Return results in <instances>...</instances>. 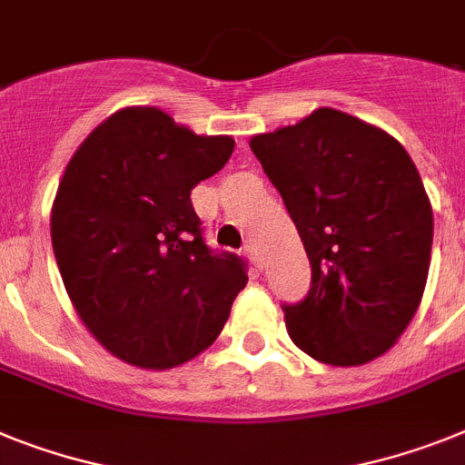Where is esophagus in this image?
Here are the masks:
<instances>
[{
	"label": "esophagus",
	"mask_w": 465,
	"mask_h": 465,
	"mask_svg": "<svg viewBox=\"0 0 465 465\" xmlns=\"http://www.w3.org/2000/svg\"><path fill=\"white\" fill-rule=\"evenodd\" d=\"M243 255L248 257V260H251V262L255 264L257 269L262 267V260H260V252H257L255 245H245V248H243Z\"/></svg>",
	"instance_id": "esophagus-1"
}]
</instances>
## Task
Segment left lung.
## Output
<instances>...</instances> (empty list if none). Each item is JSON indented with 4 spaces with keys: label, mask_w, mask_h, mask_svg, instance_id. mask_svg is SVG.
Returning a JSON list of instances; mask_svg holds the SVG:
<instances>
[{
    "label": "left lung",
    "mask_w": 465,
    "mask_h": 465,
    "mask_svg": "<svg viewBox=\"0 0 465 465\" xmlns=\"http://www.w3.org/2000/svg\"><path fill=\"white\" fill-rule=\"evenodd\" d=\"M310 257L312 283L283 305L291 341L333 366L388 352L423 298L432 208L397 139L335 108L251 139Z\"/></svg>",
    "instance_id": "left-lung-1"
}]
</instances>
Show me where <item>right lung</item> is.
I'll use <instances>...</instances> for the list:
<instances>
[{
    "instance_id": "obj_1",
    "label": "right lung",
    "mask_w": 465,
    "mask_h": 465,
    "mask_svg": "<svg viewBox=\"0 0 465 465\" xmlns=\"http://www.w3.org/2000/svg\"><path fill=\"white\" fill-rule=\"evenodd\" d=\"M232 151V136L123 108L70 158L52 208L54 255L80 319L115 357L170 369L224 329L248 269L205 243L191 189Z\"/></svg>"
}]
</instances>
